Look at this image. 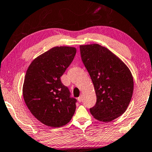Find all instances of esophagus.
<instances>
[{"label":"esophagus","instance_id":"34e87169","mask_svg":"<svg viewBox=\"0 0 152 152\" xmlns=\"http://www.w3.org/2000/svg\"><path fill=\"white\" fill-rule=\"evenodd\" d=\"M82 98H83V97H82V95H80V96L78 98V102H82V99H83Z\"/></svg>","mask_w":152,"mask_h":152}]
</instances>
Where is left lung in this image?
I'll list each match as a JSON object with an SVG mask.
<instances>
[{"label":"left lung","instance_id":"8db88e82","mask_svg":"<svg viewBox=\"0 0 152 152\" xmlns=\"http://www.w3.org/2000/svg\"><path fill=\"white\" fill-rule=\"evenodd\" d=\"M82 61L94 87L96 102L90 109L101 122H110L128 108L133 78L126 64L108 48L97 44L80 46Z\"/></svg>","mask_w":152,"mask_h":152}]
</instances>
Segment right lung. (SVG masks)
Listing matches in <instances>:
<instances>
[{
  "instance_id": "obj_1",
  "label": "right lung",
  "mask_w": 152,
  "mask_h": 152,
  "mask_svg": "<svg viewBox=\"0 0 152 152\" xmlns=\"http://www.w3.org/2000/svg\"><path fill=\"white\" fill-rule=\"evenodd\" d=\"M76 53L74 47L56 46L36 58L26 72L24 101L33 116L46 126H64L76 110L77 101L60 80Z\"/></svg>"
}]
</instances>
